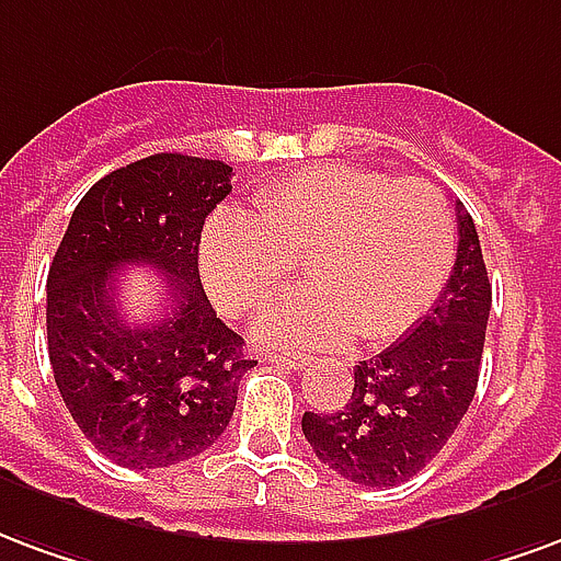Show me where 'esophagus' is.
<instances>
[{
  "label": "esophagus",
  "instance_id": "esophagus-1",
  "mask_svg": "<svg viewBox=\"0 0 561 561\" xmlns=\"http://www.w3.org/2000/svg\"><path fill=\"white\" fill-rule=\"evenodd\" d=\"M265 362L277 367H289V370H301V367L310 365L308 355H289V353H268L265 355Z\"/></svg>",
  "mask_w": 561,
  "mask_h": 561
}]
</instances>
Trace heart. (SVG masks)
I'll return each mask as SVG.
<instances>
[{
  "mask_svg": "<svg viewBox=\"0 0 561 561\" xmlns=\"http://www.w3.org/2000/svg\"><path fill=\"white\" fill-rule=\"evenodd\" d=\"M454 256L439 187L353 163L308 167L253 196V215L220 208L199 232V272L227 313L260 308L305 260L313 284L256 320L260 341L289 350L398 341L443 296Z\"/></svg>",
  "mask_w": 561,
  "mask_h": 561,
  "instance_id": "b5f03b06",
  "label": "heart"
}]
</instances>
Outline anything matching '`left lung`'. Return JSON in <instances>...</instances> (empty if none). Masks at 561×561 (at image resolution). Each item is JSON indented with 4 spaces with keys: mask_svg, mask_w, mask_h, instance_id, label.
I'll return each mask as SVG.
<instances>
[{
    "mask_svg": "<svg viewBox=\"0 0 561 561\" xmlns=\"http://www.w3.org/2000/svg\"><path fill=\"white\" fill-rule=\"evenodd\" d=\"M457 260L443 296L398 343L355 365L343 410L305 412L301 431L322 463L365 488H394L431 463L476 398L490 280L476 224L457 203Z\"/></svg>",
    "mask_w": 561,
    "mask_h": 561,
    "instance_id": "1",
    "label": "left lung"
}]
</instances>
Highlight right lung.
I'll return each mask as SVG.
<instances>
[{"label":"right lung","mask_w":561,"mask_h":561,"mask_svg":"<svg viewBox=\"0 0 561 561\" xmlns=\"http://www.w3.org/2000/svg\"><path fill=\"white\" fill-rule=\"evenodd\" d=\"M230 191V163L161 151L98 179L68 220L47 275V353L71 419L113 463L206 451L256 365L199 284V232ZM128 264L164 275L154 321H125L112 301Z\"/></svg>","instance_id":"right-lung-1"}]
</instances>
